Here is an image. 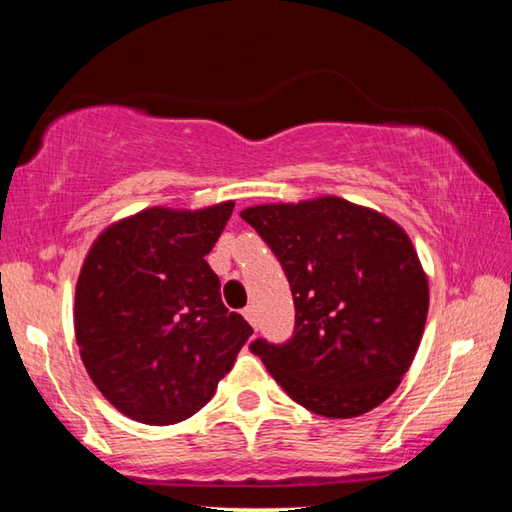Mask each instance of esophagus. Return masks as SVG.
I'll return each mask as SVG.
<instances>
[{
	"label": "esophagus",
	"mask_w": 512,
	"mask_h": 512,
	"mask_svg": "<svg viewBox=\"0 0 512 512\" xmlns=\"http://www.w3.org/2000/svg\"><path fill=\"white\" fill-rule=\"evenodd\" d=\"M241 314H244V318L248 320V323L257 329V314H255L253 307H246L244 311H241Z\"/></svg>",
	"instance_id": "esophagus-1"
}]
</instances>
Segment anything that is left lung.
<instances>
[{
  "mask_svg": "<svg viewBox=\"0 0 512 512\" xmlns=\"http://www.w3.org/2000/svg\"><path fill=\"white\" fill-rule=\"evenodd\" d=\"M289 277L296 329L250 352L293 402L325 418H357L400 386L420 348L429 282L393 219L339 196L241 212Z\"/></svg>",
  "mask_w": 512,
  "mask_h": 512,
  "instance_id": "obj_1",
  "label": "left lung"
}]
</instances>
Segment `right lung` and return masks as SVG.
I'll return each instance as SVG.
<instances>
[{"label": "right lung", "instance_id": "obj_1", "mask_svg": "<svg viewBox=\"0 0 512 512\" xmlns=\"http://www.w3.org/2000/svg\"><path fill=\"white\" fill-rule=\"evenodd\" d=\"M235 203L146 207L108 225L81 266L74 332L83 366L126 418L176 424L212 400L253 334L205 262Z\"/></svg>", "mask_w": 512, "mask_h": 512}]
</instances>
